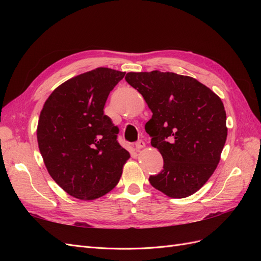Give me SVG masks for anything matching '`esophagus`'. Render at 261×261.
I'll return each mask as SVG.
<instances>
[{
	"mask_svg": "<svg viewBox=\"0 0 261 261\" xmlns=\"http://www.w3.org/2000/svg\"><path fill=\"white\" fill-rule=\"evenodd\" d=\"M145 146H146V144H145V141H144V140H138L137 143L135 144L136 150H140V149H143V148H145Z\"/></svg>",
	"mask_w": 261,
	"mask_h": 261,
	"instance_id": "1",
	"label": "esophagus"
}]
</instances>
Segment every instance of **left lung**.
Here are the masks:
<instances>
[{"label": "left lung", "mask_w": 261, "mask_h": 261, "mask_svg": "<svg viewBox=\"0 0 261 261\" xmlns=\"http://www.w3.org/2000/svg\"><path fill=\"white\" fill-rule=\"evenodd\" d=\"M125 80L152 112L145 129L162 154L163 170L150 184L171 198L195 194L221 159L227 136L223 102L189 76L152 70L127 73Z\"/></svg>", "instance_id": "1"}]
</instances>
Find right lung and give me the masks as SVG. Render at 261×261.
I'll list each match as a JSON object with an SVG mask.
<instances>
[{"instance_id":"right-lung-1","label":"right lung","mask_w":261,"mask_h":261,"mask_svg":"<svg viewBox=\"0 0 261 261\" xmlns=\"http://www.w3.org/2000/svg\"><path fill=\"white\" fill-rule=\"evenodd\" d=\"M124 72L98 67L60 85L44 102L37 140L45 168L68 195L82 200L117 185L129 152L117 143V126L103 114Z\"/></svg>"}]
</instances>
